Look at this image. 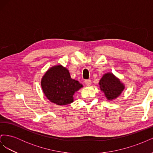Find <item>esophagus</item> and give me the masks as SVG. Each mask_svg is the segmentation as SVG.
<instances>
[{
  "label": "esophagus",
  "instance_id": "1",
  "mask_svg": "<svg viewBox=\"0 0 153 153\" xmlns=\"http://www.w3.org/2000/svg\"><path fill=\"white\" fill-rule=\"evenodd\" d=\"M84 83H85V84L86 85H87V86H90L91 85V84H92V82H91V81L90 80H85L84 81Z\"/></svg>",
  "mask_w": 153,
  "mask_h": 153
}]
</instances>
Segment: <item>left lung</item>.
Segmentation results:
<instances>
[{
  "label": "left lung",
  "instance_id": "obj_1",
  "mask_svg": "<svg viewBox=\"0 0 153 153\" xmlns=\"http://www.w3.org/2000/svg\"><path fill=\"white\" fill-rule=\"evenodd\" d=\"M99 85L101 91L108 101L117 98L122 94L125 86L119 78L112 73H106L101 78Z\"/></svg>",
  "mask_w": 153,
  "mask_h": 153
}]
</instances>
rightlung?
Wrapping results in <instances>:
<instances>
[{"label": "right lung", "instance_id": "obj_1", "mask_svg": "<svg viewBox=\"0 0 153 153\" xmlns=\"http://www.w3.org/2000/svg\"><path fill=\"white\" fill-rule=\"evenodd\" d=\"M41 85L47 99L57 105L73 103V95L83 87L72 79L68 69L62 65L49 68L41 78Z\"/></svg>", "mask_w": 153, "mask_h": 153}]
</instances>
